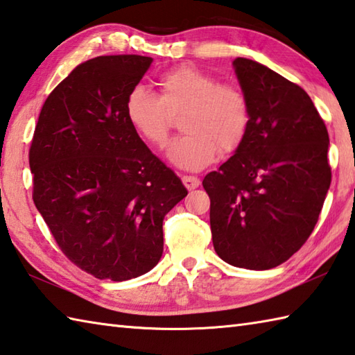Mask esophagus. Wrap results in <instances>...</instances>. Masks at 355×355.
Returning <instances> with one entry per match:
<instances>
[{
	"instance_id": "34e87169",
	"label": "esophagus",
	"mask_w": 355,
	"mask_h": 355,
	"mask_svg": "<svg viewBox=\"0 0 355 355\" xmlns=\"http://www.w3.org/2000/svg\"><path fill=\"white\" fill-rule=\"evenodd\" d=\"M182 182L187 187V190H195V189H198V187H199L200 180L196 176H184L182 178Z\"/></svg>"
}]
</instances>
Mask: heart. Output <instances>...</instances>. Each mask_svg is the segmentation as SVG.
Returning a JSON list of instances; mask_svg holds the SVG:
<instances>
[{"label":"heart","mask_w":355,"mask_h":355,"mask_svg":"<svg viewBox=\"0 0 355 355\" xmlns=\"http://www.w3.org/2000/svg\"><path fill=\"white\" fill-rule=\"evenodd\" d=\"M160 96L135 86L126 96L125 114L131 128L153 146H164L171 128V114L185 116L184 136L166 150L173 165L198 171L216 159L218 151L230 155L244 142L250 126V106L244 92L219 85L216 77L193 66H178L159 78Z\"/></svg>","instance_id":"obj_1"}]
</instances>
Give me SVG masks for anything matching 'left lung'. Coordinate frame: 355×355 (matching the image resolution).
Instances as JSON below:
<instances>
[{"mask_svg":"<svg viewBox=\"0 0 355 355\" xmlns=\"http://www.w3.org/2000/svg\"><path fill=\"white\" fill-rule=\"evenodd\" d=\"M250 106L244 142L202 180L213 247L235 267L267 270L300 250L331 185L329 136L307 92L249 58L233 62Z\"/></svg>","mask_w":355,"mask_h":355,"instance_id":"8db88e82","label":"left lung"}]
</instances>
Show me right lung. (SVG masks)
<instances>
[{
	"label": "right lung",
	"mask_w": 355,
	"mask_h": 355,
	"mask_svg": "<svg viewBox=\"0 0 355 355\" xmlns=\"http://www.w3.org/2000/svg\"><path fill=\"white\" fill-rule=\"evenodd\" d=\"M151 62L78 64L46 98L33 132V202L64 255L98 279L150 272L164 252V218L189 193L125 114Z\"/></svg>",
	"instance_id": "right-lung-1"
}]
</instances>
